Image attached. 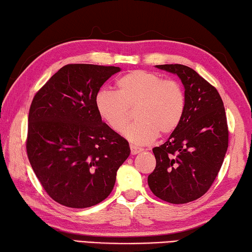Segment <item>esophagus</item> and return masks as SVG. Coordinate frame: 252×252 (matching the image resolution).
Returning <instances> with one entry per match:
<instances>
[{"label":"esophagus","mask_w":252,"mask_h":252,"mask_svg":"<svg viewBox=\"0 0 252 252\" xmlns=\"http://www.w3.org/2000/svg\"><path fill=\"white\" fill-rule=\"evenodd\" d=\"M140 152H143V148H138L137 146H135V145H130L131 155H137V154Z\"/></svg>","instance_id":"34e87169"}]
</instances>
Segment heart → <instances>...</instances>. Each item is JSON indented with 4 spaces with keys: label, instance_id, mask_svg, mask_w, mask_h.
Segmentation results:
<instances>
[{
    "label": "heart",
    "instance_id": "heart-1",
    "mask_svg": "<svg viewBox=\"0 0 252 252\" xmlns=\"http://www.w3.org/2000/svg\"><path fill=\"white\" fill-rule=\"evenodd\" d=\"M117 92L99 91L95 107L109 128L122 133L135 109L137 122L125 135L136 144H147L157 134L168 135L179 126L186 109V95L180 84L158 74L136 69L116 82Z\"/></svg>",
    "mask_w": 252,
    "mask_h": 252
}]
</instances>
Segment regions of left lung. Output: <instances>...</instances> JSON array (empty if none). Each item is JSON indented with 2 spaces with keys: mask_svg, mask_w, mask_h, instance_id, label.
Instances as JSON below:
<instances>
[{
  "mask_svg": "<svg viewBox=\"0 0 252 252\" xmlns=\"http://www.w3.org/2000/svg\"><path fill=\"white\" fill-rule=\"evenodd\" d=\"M156 67L182 79L186 109L168 140L153 148L156 167L148 186L161 200L186 204L204 196L221 168L229 140L226 112L216 87L196 70L182 64Z\"/></svg>",
  "mask_w": 252,
  "mask_h": 252,
  "instance_id": "left-lung-1",
  "label": "left lung"
}]
</instances>
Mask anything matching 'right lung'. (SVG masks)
I'll list each match as a JSON object with an SVG mask.
<instances>
[{
    "label": "right lung",
    "instance_id": "1",
    "mask_svg": "<svg viewBox=\"0 0 252 252\" xmlns=\"http://www.w3.org/2000/svg\"><path fill=\"white\" fill-rule=\"evenodd\" d=\"M119 70L67 64L32 100L26 153L44 190L61 205L87 208L106 199L129 156L128 142L101 121L95 107L99 88Z\"/></svg>",
    "mask_w": 252,
    "mask_h": 252
}]
</instances>
